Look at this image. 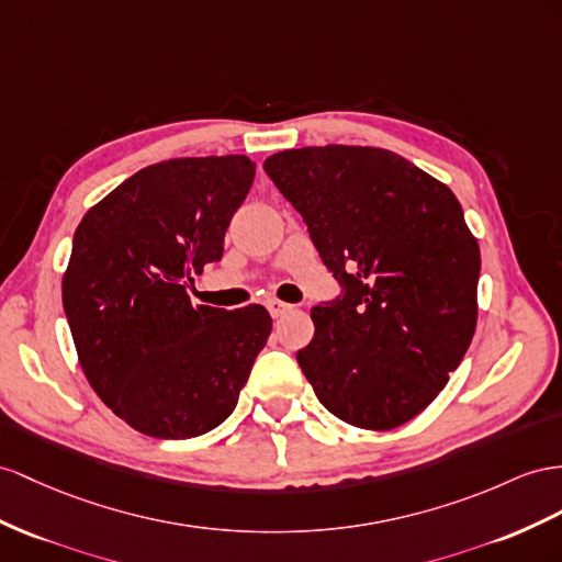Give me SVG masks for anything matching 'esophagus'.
Returning <instances> with one entry per match:
<instances>
[{"instance_id": "esophagus-1", "label": "esophagus", "mask_w": 562, "mask_h": 562, "mask_svg": "<svg viewBox=\"0 0 562 562\" xmlns=\"http://www.w3.org/2000/svg\"><path fill=\"white\" fill-rule=\"evenodd\" d=\"M266 306H268L272 318H280V315H284L286 311H292V306L284 304V301H280V299H268Z\"/></svg>"}]
</instances>
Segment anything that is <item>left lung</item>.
<instances>
[{"mask_svg": "<svg viewBox=\"0 0 562 562\" xmlns=\"http://www.w3.org/2000/svg\"><path fill=\"white\" fill-rule=\"evenodd\" d=\"M270 180L304 215L344 296L313 306L296 361L339 420L386 431L423 413L477 327L480 244L456 194L390 149L272 154Z\"/></svg>", "mask_w": 562, "mask_h": 562, "instance_id": "left-lung-1", "label": "left lung"}]
</instances>
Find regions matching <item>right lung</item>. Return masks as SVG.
<instances>
[{"instance_id": "right-lung-1", "label": "right lung", "mask_w": 562, "mask_h": 562, "mask_svg": "<svg viewBox=\"0 0 562 562\" xmlns=\"http://www.w3.org/2000/svg\"><path fill=\"white\" fill-rule=\"evenodd\" d=\"M249 156H182L137 170L76 229L61 280L80 368L119 418L190 439L235 411L272 321L258 306H194L187 284L223 256L254 182Z\"/></svg>"}]
</instances>
